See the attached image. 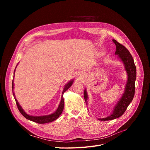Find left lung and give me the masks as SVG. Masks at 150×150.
Here are the masks:
<instances>
[{"label": "left lung", "instance_id": "obj_1", "mask_svg": "<svg viewBox=\"0 0 150 150\" xmlns=\"http://www.w3.org/2000/svg\"><path fill=\"white\" fill-rule=\"evenodd\" d=\"M116 46L115 54L118 55L119 58L121 60L125 66L126 73L128 74V81L126 85L125 92L122 97L120 99L114 108L112 113L105 118L99 119L101 121L112 120L117 117H120L124 114L129 104L132 101L134 96L135 92V81L137 78V69L134 62L132 56L124 46L119 43L116 40L112 39ZM84 98L85 101L87 104L88 94L86 89L84 91Z\"/></svg>", "mask_w": 150, "mask_h": 150}]
</instances>
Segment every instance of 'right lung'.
I'll list each match as a JSON object with an SVG mask.
<instances>
[{"instance_id": "add662e5", "label": "right lung", "mask_w": 150, "mask_h": 150, "mask_svg": "<svg viewBox=\"0 0 150 150\" xmlns=\"http://www.w3.org/2000/svg\"><path fill=\"white\" fill-rule=\"evenodd\" d=\"M13 77H14V75H13ZM73 82H74V80H72L65 85L64 89H63L62 93V95L61 101L60 102L59 105V107L57 109V110L54 112H53L52 114H51V115H46V116H30V115H28L23 110V109L22 108V107L20 106V104H19V103H18L17 100L15 98L14 93H13V97H14V98H15V100H16V104H17L18 110H19L20 112L25 117L26 119L30 120L32 121L35 122H37V123H39V124L47 123V122H52L54 120H56L61 115V113L63 111V109H64V98H63V94H64V93L66 91H67L68 89H69L71 87V86L72 84V83H73ZM13 79L12 80V91H13Z\"/></svg>"}]
</instances>
